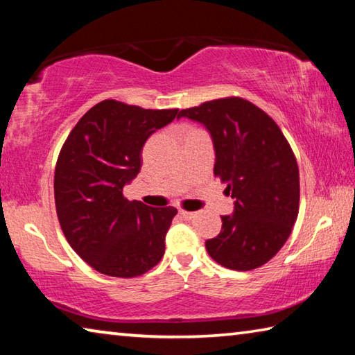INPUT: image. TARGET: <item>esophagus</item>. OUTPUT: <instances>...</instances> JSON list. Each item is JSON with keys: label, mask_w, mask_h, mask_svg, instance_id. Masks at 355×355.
<instances>
[{"label": "esophagus", "mask_w": 355, "mask_h": 355, "mask_svg": "<svg viewBox=\"0 0 355 355\" xmlns=\"http://www.w3.org/2000/svg\"><path fill=\"white\" fill-rule=\"evenodd\" d=\"M180 218H182L183 220H191L192 218H194L196 213H191V211H180Z\"/></svg>", "instance_id": "1"}]
</instances>
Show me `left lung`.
I'll return each instance as SVG.
<instances>
[{"label":"left lung","instance_id":"8db88e82","mask_svg":"<svg viewBox=\"0 0 355 355\" xmlns=\"http://www.w3.org/2000/svg\"><path fill=\"white\" fill-rule=\"evenodd\" d=\"M213 139L214 175L235 199L205 248L216 263L250 271L268 263L290 236L299 213V167L279 125L250 101L228 97L182 110Z\"/></svg>","mask_w":355,"mask_h":355}]
</instances>
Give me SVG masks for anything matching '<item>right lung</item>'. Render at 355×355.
I'll return each mask as SVG.
<instances>
[{
  "label": "right lung",
  "instance_id": "obj_1",
  "mask_svg": "<svg viewBox=\"0 0 355 355\" xmlns=\"http://www.w3.org/2000/svg\"><path fill=\"white\" fill-rule=\"evenodd\" d=\"M177 112L103 100L64 142L55 171L58 219L71 249L95 271L137 277L163 258L177 209L130 202L123 186L141 171L144 144Z\"/></svg>",
  "mask_w": 355,
  "mask_h": 355
}]
</instances>
